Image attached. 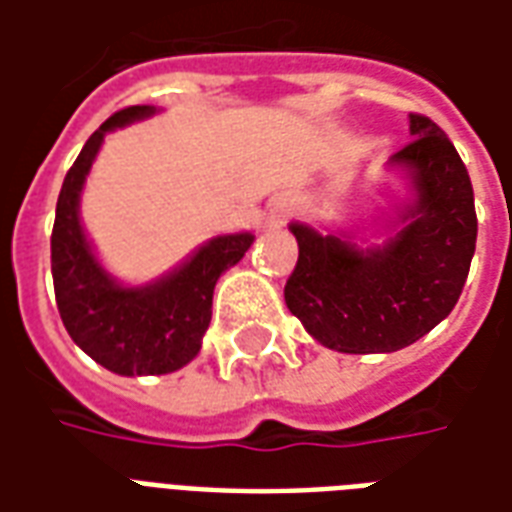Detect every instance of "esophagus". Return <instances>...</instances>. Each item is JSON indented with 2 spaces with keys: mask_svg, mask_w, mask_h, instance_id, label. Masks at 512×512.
Returning a JSON list of instances; mask_svg holds the SVG:
<instances>
[{
  "mask_svg": "<svg viewBox=\"0 0 512 512\" xmlns=\"http://www.w3.org/2000/svg\"><path fill=\"white\" fill-rule=\"evenodd\" d=\"M290 213H293V202L288 197H277V200L268 205V224L279 227V224H285Z\"/></svg>",
  "mask_w": 512,
  "mask_h": 512,
  "instance_id": "obj_1",
  "label": "esophagus"
}]
</instances>
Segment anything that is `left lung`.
I'll return each instance as SVG.
<instances>
[{
    "label": "left lung",
    "instance_id": "1",
    "mask_svg": "<svg viewBox=\"0 0 512 512\" xmlns=\"http://www.w3.org/2000/svg\"><path fill=\"white\" fill-rule=\"evenodd\" d=\"M403 150L386 161L406 197L376 227L315 230L293 222L299 263L288 310L312 340L340 354H392L439 326L461 296L477 241L474 191L458 150L433 120L408 115ZM384 234L366 246L364 230Z\"/></svg>",
    "mask_w": 512,
    "mask_h": 512
}]
</instances>
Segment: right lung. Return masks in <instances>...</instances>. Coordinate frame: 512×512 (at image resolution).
Segmentation results:
<instances>
[{"label": "right lung", "mask_w": 512, "mask_h": 512, "mask_svg": "<svg viewBox=\"0 0 512 512\" xmlns=\"http://www.w3.org/2000/svg\"><path fill=\"white\" fill-rule=\"evenodd\" d=\"M156 106H128L98 128L62 180L51 277L57 310L84 354L117 376H164L200 354L211 323L213 288L252 246V233L208 238L183 263L145 285H126L98 260L82 224V191L106 134L156 115Z\"/></svg>", "instance_id": "add662e5"}]
</instances>
